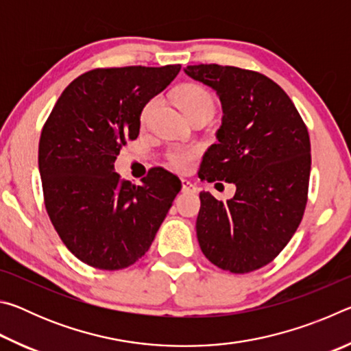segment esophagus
<instances>
[{"label":"esophagus","mask_w":351,"mask_h":351,"mask_svg":"<svg viewBox=\"0 0 351 351\" xmlns=\"http://www.w3.org/2000/svg\"><path fill=\"white\" fill-rule=\"evenodd\" d=\"M181 190L184 193H195L197 192V187H195L193 184L187 180H181Z\"/></svg>","instance_id":"1"}]
</instances>
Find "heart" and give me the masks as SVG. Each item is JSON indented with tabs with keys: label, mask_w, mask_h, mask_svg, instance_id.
<instances>
[{
	"label": "heart",
	"mask_w": 351,
	"mask_h": 351,
	"mask_svg": "<svg viewBox=\"0 0 351 351\" xmlns=\"http://www.w3.org/2000/svg\"><path fill=\"white\" fill-rule=\"evenodd\" d=\"M176 100L186 116L193 121L198 117L209 119L215 111V97L209 90L198 83H186L178 88ZM158 104V99H152L141 112V122L145 123L152 111ZM199 156V147L197 145H173L167 150V161L178 171H187Z\"/></svg>",
	"instance_id": "1"
}]
</instances>
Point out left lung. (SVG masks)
<instances>
[{"label":"left lung","instance_id":"8db88e82","mask_svg":"<svg viewBox=\"0 0 351 351\" xmlns=\"http://www.w3.org/2000/svg\"><path fill=\"white\" fill-rule=\"evenodd\" d=\"M186 74L213 88L223 123L198 171L234 182L232 199L201 192L197 235L206 258L246 274L271 263L304 218L311 170L310 134L293 100L257 71L193 64Z\"/></svg>","mask_w":351,"mask_h":351}]
</instances>
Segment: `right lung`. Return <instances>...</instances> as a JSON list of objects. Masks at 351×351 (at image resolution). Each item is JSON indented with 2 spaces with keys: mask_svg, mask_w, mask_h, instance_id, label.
Returning a JSON list of instances; mask_svg holds the SVG:
<instances>
[{
  "mask_svg": "<svg viewBox=\"0 0 351 351\" xmlns=\"http://www.w3.org/2000/svg\"><path fill=\"white\" fill-rule=\"evenodd\" d=\"M180 69H91L64 88L46 119L38 144L46 212L64 246L93 268L134 265L181 190L162 167L148 171L142 186L114 171L122 147L138 138L142 108Z\"/></svg>",
  "mask_w": 351,
  "mask_h": 351,
  "instance_id": "add662e5",
  "label": "right lung"
}]
</instances>
